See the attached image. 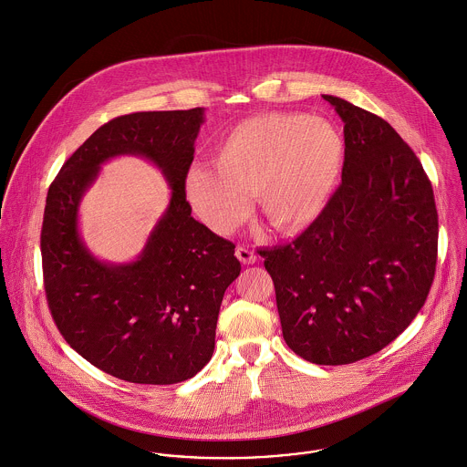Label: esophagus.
Segmentation results:
<instances>
[{
	"label": "esophagus",
	"instance_id": "34e87169",
	"mask_svg": "<svg viewBox=\"0 0 467 467\" xmlns=\"http://www.w3.org/2000/svg\"><path fill=\"white\" fill-rule=\"evenodd\" d=\"M235 254H237V258L243 262V264H254L256 262V254L250 250V248H246V246H237V250H235Z\"/></svg>",
	"mask_w": 467,
	"mask_h": 467
}]
</instances>
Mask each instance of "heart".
Segmentation results:
<instances>
[{
	"label": "heart",
	"instance_id": "heart-1",
	"mask_svg": "<svg viewBox=\"0 0 467 467\" xmlns=\"http://www.w3.org/2000/svg\"><path fill=\"white\" fill-rule=\"evenodd\" d=\"M342 164L344 139L334 123L271 112L232 128L215 146V168L192 164L185 194L219 235L232 234L248 217L254 194L275 228L295 232L325 211Z\"/></svg>",
	"mask_w": 467,
	"mask_h": 467
}]
</instances>
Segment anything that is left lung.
Instances as JSON below:
<instances>
[{
  "label": "left lung",
  "mask_w": 467,
  "mask_h": 467,
  "mask_svg": "<svg viewBox=\"0 0 467 467\" xmlns=\"http://www.w3.org/2000/svg\"><path fill=\"white\" fill-rule=\"evenodd\" d=\"M344 123L342 183L291 244L264 250L282 332L301 358L351 364L380 351L430 293L439 221L431 183L382 118L323 94Z\"/></svg>",
  "instance_id": "8db88e82"
}]
</instances>
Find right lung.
Instances as JSON below:
<instances>
[{
  "label": "right lung",
  "mask_w": 467,
  "mask_h": 467,
  "mask_svg": "<svg viewBox=\"0 0 467 467\" xmlns=\"http://www.w3.org/2000/svg\"><path fill=\"white\" fill-rule=\"evenodd\" d=\"M203 123L205 109L116 118L67 159L47 191L41 252L51 316L77 353L119 380L170 385L202 371L224 291L241 273L235 246L196 221L185 200ZM125 154L161 170L171 196L140 256L116 265L86 248L78 219L100 166Z\"/></svg>",
  "instance_id": "1"
}]
</instances>
